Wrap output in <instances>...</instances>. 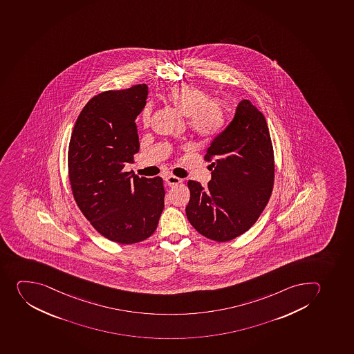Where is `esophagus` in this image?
<instances>
[{
	"instance_id": "obj_1",
	"label": "esophagus",
	"mask_w": 354,
	"mask_h": 354,
	"mask_svg": "<svg viewBox=\"0 0 354 354\" xmlns=\"http://www.w3.org/2000/svg\"><path fill=\"white\" fill-rule=\"evenodd\" d=\"M165 182L167 183V185H169V187H173V185H178V183H181L182 178H176V176H166Z\"/></svg>"
}]
</instances>
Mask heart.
I'll use <instances>...</instances> for the list:
<instances>
[{
	"label": "heart",
	"mask_w": 354,
	"mask_h": 354,
	"mask_svg": "<svg viewBox=\"0 0 354 354\" xmlns=\"http://www.w3.org/2000/svg\"><path fill=\"white\" fill-rule=\"evenodd\" d=\"M166 100L188 118V127L196 134L209 139L220 133L225 125V109L220 101L209 100V95L201 88L182 84L169 88ZM150 109L143 111V123H149Z\"/></svg>",
	"instance_id": "1"
}]
</instances>
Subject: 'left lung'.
I'll use <instances>...</instances> for the list:
<instances>
[{"label": "left lung", "instance_id": "8db88e82", "mask_svg": "<svg viewBox=\"0 0 354 354\" xmlns=\"http://www.w3.org/2000/svg\"><path fill=\"white\" fill-rule=\"evenodd\" d=\"M211 181L189 180V222L199 234L229 241L252 227L272 194L274 158L266 117L250 100L240 101L234 120L208 147Z\"/></svg>", "mask_w": 354, "mask_h": 354}]
</instances>
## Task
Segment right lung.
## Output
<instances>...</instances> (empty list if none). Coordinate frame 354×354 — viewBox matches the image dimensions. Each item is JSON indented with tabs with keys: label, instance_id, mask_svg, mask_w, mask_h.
I'll return each instance as SVG.
<instances>
[{
	"label": "right lung",
	"instance_id": "add662e5",
	"mask_svg": "<svg viewBox=\"0 0 354 354\" xmlns=\"http://www.w3.org/2000/svg\"><path fill=\"white\" fill-rule=\"evenodd\" d=\"M147 97L146 84L97 94L78 115L69 141V181L76 204L99 234L123 245L149 238L164 208L162 178L124 171L139 153L134 120Z\"/></svg>",
	"mask_w": 354,
	"mask_h": 354
}]
</instances>
